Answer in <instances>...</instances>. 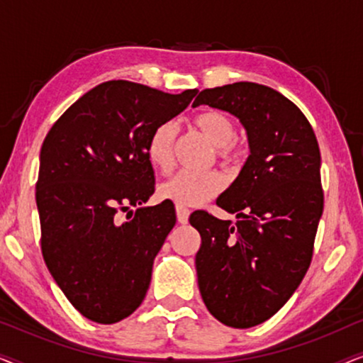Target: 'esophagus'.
Here are the masks:
<instances>
[{"label":"esophagus","mask_w":363,"mask_h":363,"mask_svg":"<svg viewBox=\"0 0 363 363\" xmlns=\"http://www.w3.org/2000/svg\"><path fill=\"white\" fill-rule=\"evenodd\" d=\"M175 210H177L178 223H182V225H186L188 216H190V210H188V208L183 206V205H177Z\"/></svg>","instance_id":"esophagus-1"}]
</instances>
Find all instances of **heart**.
Returning a JSON list of instances; mask_svg holds the SVG:
<instances>
[{"label": "heart", "instance_id": "obj_1", "mask_svg": "<svg viewBox=\"0 0 363 363\" xmlns=\"http://www.w3.org/2000/svg\"><path fill=\"white\" fill-rule=\"evenodd\" d=\"M193 125L203 133V137L216 147L218 155L225 162H233L240 155L236 143V127L226 113L206 111L193 117ZM177 127L172 122H163L153 128L147 142V157L158 170L167 172L173 162V143ZM223 178L218 172H191L182 170L160 186V195L177 205L196 206L201 205L221 191Z\"/></svg>", "mask_w": 363, "mask_h": 363}]
</instances>
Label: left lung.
<instances>
[{"label": "left lung", "instance_id": "1", "mask_svg": "<svg viewBox=\"0 0 363 363\" xmlns=\"http://www.w3.org/2000/svg\"><path fill=\"white\" fill-rule=\"evenodd\" d=\"M201 104L241 122L250 157L216 200L236 225L206 211L190 216L201 236L198 287L213 317L247 329L274 315L309 269L324 210L319 143L301 108L267 86L205 89L193 106Z\"/></svg>", "mask_w": 363, "mask_h": 363}]
</instances>
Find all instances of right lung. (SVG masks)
Returning <instances> with one entry per match:
<instances>
[{
  "instance_id": "obj_1",
  "label": "right lung",
  "mask_w": 363,
  "mask_h": 363,
  "mask_svg": "<svg viewBox=\"0 0 363 363\" xmlns=\"http://www.w3.org/2000/svg\"><path fill=\"white\" fill-rule=\"evenodd\" d=\"M196 92L99 84L44 138L36 185L43 256L64 296L89 320L125 319L147 294L153 259L177 223L173 203L143 206L155 191L147 142Z\"/></svg>"
}]
</instances>
